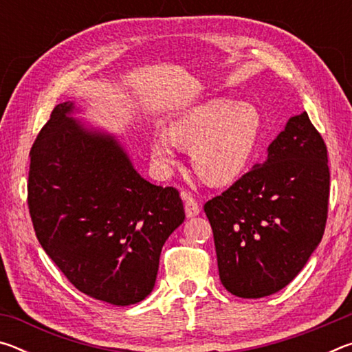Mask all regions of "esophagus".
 <instances>
[{
    "label": "esophagus",
    "instance_id": "esophagus-1",
    "mask_svg": "<svg viewBox=\"0 0 352 352\" xmlns=\"http://www.w3.org/2000/svg\"><path fill=\"white\" fill-rule=\"evenodd\" d=\"M184 212H186L188 217H195L199 216L200 212V206L197 204V200L190 197V195H188V197L184 199Z\"/></svg>",
    "mask_w": 352,
    "mask_h": 352
}]
</instances>
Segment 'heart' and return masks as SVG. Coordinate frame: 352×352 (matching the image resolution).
I'll return each instance as SVG.
<instances>
[{
  "label": "heart",
  "mask_w": 352,
  "mask_h": 352,
  "mask_svg": "<svg viewBox=\"0 0 352 352\" xmlns=\"http://www.w3.org/2000/svg\"><path fill=\"white\" fill-rule=\"evenodd\" d=\"M262 119L252 104L214 99L184 113L151 142L153 166L169 174L178 162L177 147L190 151L192 168L206 183L220 186L239 178L259 146Z\"/></svg>",
  "instance_id": "b5f03b06"
}]
</instances>
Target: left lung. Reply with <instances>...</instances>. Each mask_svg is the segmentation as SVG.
Wrapping results in <instances>:
<instances>
[{
	"label": "left lung",
	"mask_w": 352,
	"mask_h": 352,
	"mask_svg": "<svg viewBox=\"0 0 352 352\" xmlns=\"http://www.w3.org/2000/svg\"><path fill=\"white\" fill-rule=\"evenodd\" d=\"M329 180L326 144L305 111L289 119L264 164L206 201L226 290L269 296L301 272L324 233Z\"/></svg>",
	"instance_id": "left-lung-1"
}]
</instances>
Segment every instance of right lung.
I'll return each mask as SVG.
<instances>
[{
  "label": "right lung",
  "instance_id": "1",
  "mask_svg": "<svg viewBox=\"0 0 352 352\" xmlns=\"http://www.w3.org/2000/svg\"><path fill=\"white\" fill-rule=\"evenodd\" d=\"M54 107L34 141L28 206L46 254L82 294L130 306L151 294L160 254L184 220L175 188L144 180L110 135Z\"/></svg>",
  "mask_w": 352,
  "mask_h": 352
}]
</instances>
